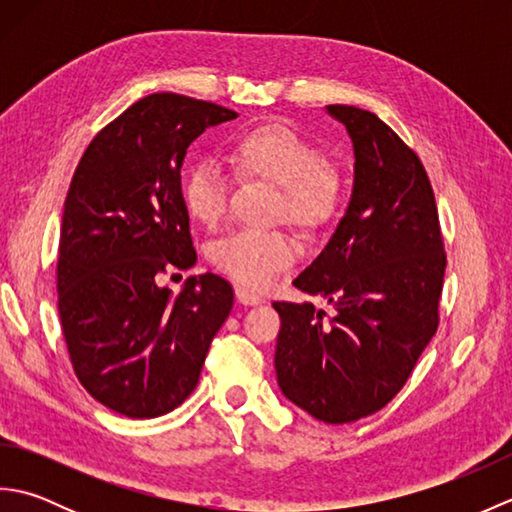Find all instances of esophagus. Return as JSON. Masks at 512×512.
Wrapping results in <instances>:
<instances>
[{
  "label": "esophagus",
  "instance_id": "34e87169",
  "mask_svg": "<svg viewBox=\"0 0 512 512\" xmlns=\"http://www.w3.org/2000/svg\"><path fill=\"white\" fill-rule=\"evenodd\" d=\"M235 297H237L239 303H244V306H259V303H264L262 297L255 295V292L242 288V286L235 288Z\"/></svg>",
  "mask_w": 512,
  "mask_h": 512
}]
</instances>
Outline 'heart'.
<instances>
[{
  "instance_id": "b5f03b06",
  "label": "heart",
  "mask_w": 512,
  "mask_h": 512,
  "mask_svg": "<svg viewBox=\"0 0 512 512\" xmlns=\"http://www.w3.org/2000/svg\"><path fill=\"white\" fill-rule=\"evenodd\" d=\"M235 178L262 180L279 187L277 220L301 233H319L339 217L345 204V178L295 127L268 121L246 129L228 147ZM182 202L195 222L213 228L228 204V178L220 165L198 160L182 178ZM297 246L281 231H235L217 239L211 262L248 288H266L295 262Z\"/></svg>"
}]
</instances>
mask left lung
<instances>
[{
	"label": "left lung",
	"mask_w": 512,
	"mask_h": 512,
	"mask_svg": "<svg viewBox=\"0 0 512 512\" xmlns=\"http://www.w3.org/2000/svg\"><path fill=\"white\" fill-rule=\"evenodd\" d=\"M354 143V193L323 253L292 281L319 295L275 301V369L286 398L328 424L361 420L405 387L440 325L447 253L418 154L367 110L330 105Z\"/></svg>",
	"instance_id": "left-lung-1"
}]
</instances>
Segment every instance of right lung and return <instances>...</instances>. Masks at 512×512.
<instances>
[{
  "label": "right lung",
  "mask_w": 512,
  "mask_h": 512,
  "mask_svg": "<svg viewBox=\"0 0 512 512\" xmlns=\"http://www.w3.org/2000/svg\"><path fill=\"white\" fill-rule=\"evenodd\" d=\"M237 112L184 94L136 101L92 138L63 204L57 306L85 391L129 418L189 398L233 308V286L206 273L173 299L158 279L195 264L180 167L206 127Z\"/></svg>",
  "instance_id": "right-lung-1"
}]
</instances>
